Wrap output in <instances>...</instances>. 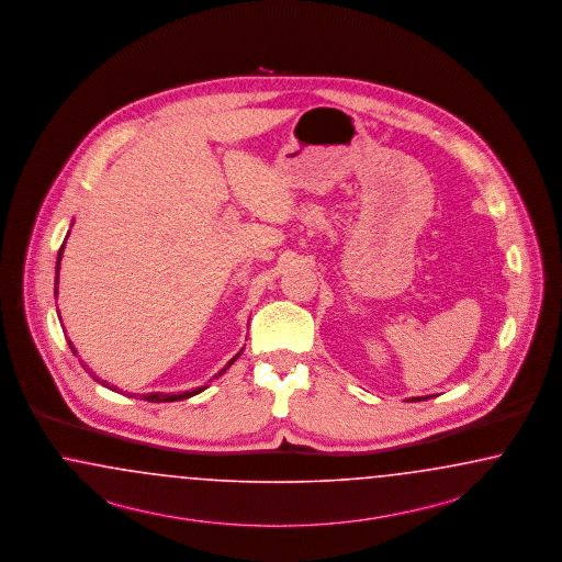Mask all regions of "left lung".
Returning a JSON list of instances; mask_svg holds the SVG:
<instances>
[{"label":"left lung","mask_w":562,"mask_h":562,"mask_svg":"<svg viewBox=\"0 0 562 562\" xmlns=\"http://www.w3.org/2000/svg\"><path fill=\"white\" fill-rule=\"evenodd\" d=\"M428 397H430V395H426V397H409V400H412V402H423V400H428Z\"/></svg>","instance_id":"8db88e82"}]
</instances>
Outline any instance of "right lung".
Listing matches in <instances>:
<instances>
[{"label": "right lung", "instance_id": "1", "mask_svg": "<svg viewBox=\"0 0 562 562\" xmlns=\"http://www.w3.org/2000/svg\"><path fill=\"white\" fill-rule=\"evenodd\" d=\"M66 240H68V237H66ZM66 240H64V245H61V247H59V254H57V261H55V296H57V284H59V270H61V257H64V249H66ZM57 317H59V319H61V315H59V311H57ZM68 344H69V348H71V352H74V355H76V348H74V344H71V341L68 340ZM243 350H245V348H240V350H238L237 355H235V357L231 358V360H228V362H226V364H224V367H222L221 371H218V373L214 374V379H218V376H222V374L226 373V371H228V369H231V367H233V362H235V360H237L238 357H240V355H243ZM82 367H85L86 369V373L90 374V376H92V379H94V381H97V383H101V385H104V387H109V390H111V392H117V393H123L121 392L120 387H117V385H109V383H106V381H101V379H99V376H97V374L92 373V371H90V369H88V364H85V362H82ZM205 387H207V385H204V387H195V390H191V392H183V393H162V392H153V393H142V395H139V393H130V395H127V397H139V400H144V402H154V404H160V402H179V400H188V397H193V395H198V393H202L204 392Z\"/></svg>", "mask_w": 562, "mask_h": 562}]
</instances>
